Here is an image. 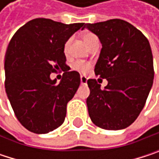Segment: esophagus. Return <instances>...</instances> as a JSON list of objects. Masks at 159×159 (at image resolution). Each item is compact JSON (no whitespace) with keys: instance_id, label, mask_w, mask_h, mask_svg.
<instances>
[{"instance_id":"1","label":"esophagus","mask_w":159,"mask_h":159,"mask_svg":"<svg viewBox=\"0 0 159 159\" xmlns=\"http://www.w3.org/2000/svg\"><path fill=\"white\" fill-rule=\"evenodd\" d=\"M80 80H81V84H86V83H87V78H86V76L81 75Z\"/></svg>"}]
</instances>
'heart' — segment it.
I'll return each instance as SVG.
<instances>
[{
  "mask_svg": "<svg viewBox=\"0 0 159 159\" xmlns=\"http://www.w3.org/2000/svg\"><path fill=\"white\" fill-rule=\"evenodd\" d=\"M82 39H83L84 42L85 43V45L88 47V48H90L93 45H95V44H98V40L97 36H96L94 33H92V32H88V31H87V32L83 33ZM71 40H72V39H68L67 41L65 42V44H64V50H65V51H66V49L68 48V46H69ZM73 68H74L75 70L78 71L79 73L85 74V73H87V72L90 70L91 64H90L89 62H87V61H76V62L74 63Z\"/></svg>",
  "mask_w": 159,
  "mask_h": 159,
  "instance_id": "1",
  "label": "heart"
}]
</instances>
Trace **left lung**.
I'll list each match as a JSON object with an SVG mask.
<instances>
[{"label":"left lung","mask_w":159,"mask_h":159,"mask_svg":"<svg viewBox=\"0 0 159 159\" xmlns=\"http://www.w3.org/2000/svg\"><path fill=\"white\" fill-rule=\"evenodd\" d=\"M84 27L96 34L102 44L95 74L108 80L104 89L96 79L87 81L90 119L101 129H124L139 116L153 84L149 41L140 30L120 19L85 24Z\"/></svg>","instance_id":"left-lung-1"}]
</instances>
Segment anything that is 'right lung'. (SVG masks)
I'll return each mask as SVG.
<instances>
[{"label":"right lung","instance_id":"right-lung-1","mask_svg":"<svg viewBox=\"0 0 159 159\" xmlns=\"http://www.w3.org/2000/svg\"><path fill=\"white\" fill-rule=\"evenodd\" d=\"M84 25L36 18L16 31L7 47L5 91L17 120L34 134L52 132L65 120L80 75L67 70L64 44ZM61 69V82L50 80V75Z\"/></svg>","mask_w":159,"mask_h":159}]
</instances>
